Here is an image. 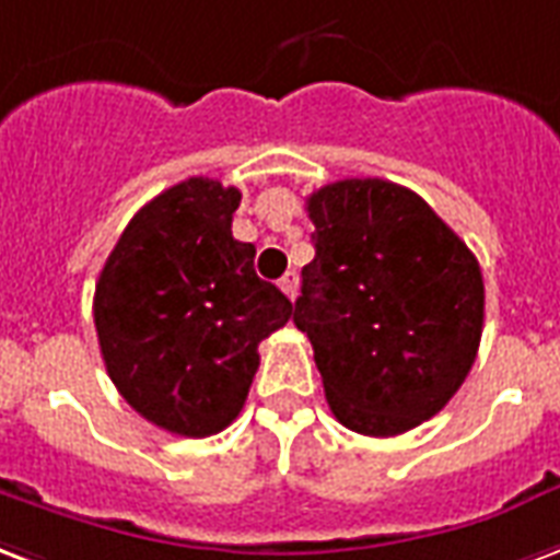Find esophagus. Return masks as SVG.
Segmentation results:
<instances>
[{"label": "esophagus", "mask_w": 560, "mask_h": 560, "mask_svg": "<svg viewBox=\"0 0 560 560\" xmlns=\"http://www.w3.org/2000/svg\"><path fill=\"white\" fill-rule=\"evenodd\" d=\"M279 288L284 291V296H288V300H296V291H300V276H296L293 269H288V272L281 276Z\"/></svg>", "instance_id": "1"}]
</instances>
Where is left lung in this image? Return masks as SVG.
I'll list each match as a JSON object with an SVG mask.
<instances>
[{"instance_id":"8db88e82","label":"left lung","mask_w":560,"mask_h":560,"mask_svg":"<svg viewBox=\"0 0 560 560\" xmlns=\"http://www.w3.org/2000/svg\"><path fill=\"white\" fill-rule=\"evenodd\" d=\"M314 260L293 305L343 428L397 436L448 404L478 355L483 276L407 186L350 177L308 196Z\"/></svg>"}]
</instances>
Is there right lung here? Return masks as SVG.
I'll return each mask as SVG.
<instances>
[{"instance_id":"right-lung-1","label":"right lung","mask_w":560,"mask_h":560,"mask_svg":"<svg viewBox=\"0 0 560 560\" xmlns=\"http://www.w3.org/2000/svg\"><path fill=\"white\" fill-rule=\"evenodd\" d=\"M237 186L175 184L130 219L94 291L103 362L142 418L177 436L225 430L246 404L258 343L293 302L258 279L255 246L231 234Z\"/></svg>"}]
</instances>
